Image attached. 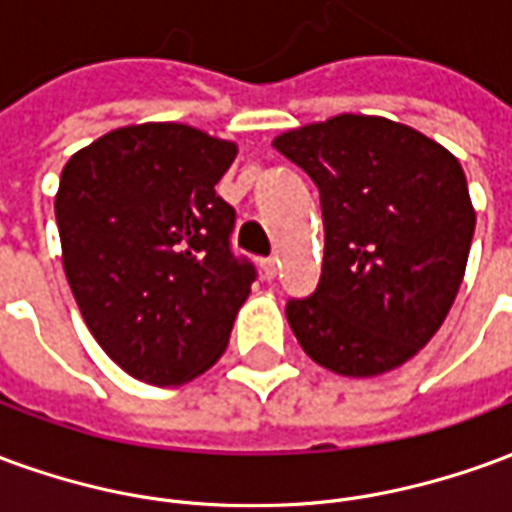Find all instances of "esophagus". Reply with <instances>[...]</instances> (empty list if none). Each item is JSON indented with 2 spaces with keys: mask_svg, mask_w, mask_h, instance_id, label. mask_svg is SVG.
<instances>
[{
  "mask_svg": "<svg viewBox=\"0 0 512 512\" xmlns=\"http://www.w3.org/2000/svg\"><path fill=\"white\" fill-rule=\"evenodd\" d=\"M260 271H263V277L266 279H274L279 271V263L274 257H263V260H260Z\"/></svg>",
  "mask_w": 512,
  "mask_h": 512,
  "instance_id": "1",
  "label": "esophagus"
}]
</instances>
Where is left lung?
<instances>
[{"label": "left lung", "mask_w": 512, "mask_h": 512, "mask_svg": "<svg viewBox=\"0 0 512 512\" xmlns=\"http://www.w3.org/2000/svg\"><path fill=\"white\" fill-rule=\"evenodd\" d=\"M274 147L321 191V282L285 310L304 354L345 378L406 365L466 274L477 216L458 158L376 115L290 128Z\"/></svg>", "instance_id": "8db88e82"}]
</instances>
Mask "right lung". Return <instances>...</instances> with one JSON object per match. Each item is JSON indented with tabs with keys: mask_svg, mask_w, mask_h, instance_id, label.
<instances>
[{
	"mask_svg": "<svg viewBox=\"0 0 512 512\" xmlns=\"http://www.w3.org/2000/svg\"><path fill=\"white\" fill-rule=\"evenodd\" d=\"M238 145L183 123L109 131L62 167V268L87 329L128 376L189 384L227 348L255 268L230 252L216 183Z\"/></svg>",
	"mask_w": 512,
	"mask_h": 512,
	"instance_id": "obj_1",
	"label": "right lung"
}]
</instances>
